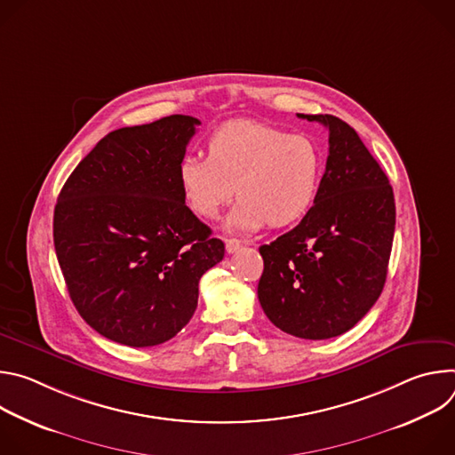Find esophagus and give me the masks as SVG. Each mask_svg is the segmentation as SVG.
<instances>
[{
	"mask_svg": "<svg viewBox=\"0 0 455 455\" xmlns=\"http://www.w3.org/2000/svg\"><path fill=\"white\" fill-rule=\"evenodd\" d=\"M241 246H243V241H241V239H235V237L225 239V248H227V251H228V253L237 251Z\"/></svg>",
	"mask_w": 455,
	"mask_h": 455,
	"instance_id": "esophagus-1",
	"label": "esophagus"
}]
</instances>
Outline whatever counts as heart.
<instances>
[{"instance_id":"heart-1","label":"heart","mask_w":455,"mask_h":455,"mask_svg":"<svg viewBox=\"0 0 455 455\" xmlns=\"http://www.w3.org/2000/svg\"><path fill=\"white\" fill-rule=\"evenodd\" d=\"M326 160L307 135L253 122H227L211 135L207 158L187 155L178 181L188 209L214 220L234 200L230 230L283 228L299 223L313 209Z\"/></svg>"}]
</instances>
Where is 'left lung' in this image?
I'll return each mask as SVG.
<instances>
[{
  "label": "left lung",
  "instance_id": "8db88e82",
  "mask_svg": "<svg viewBox=\"0 0 455 455\" xmlns=\"http://www.w3.org/2000/svg\"><path fill=\"white\" fill-rule=\"evenodd\" d=\"M330 132L313 209L259 248L257 297L281 331L326 340L349 331L378 300L391 257L396 207L388 178L355 129L333 115H302Z\"/></svg>",
  "mask_w": 455,
  "mask_h": 455
}]
</instances>
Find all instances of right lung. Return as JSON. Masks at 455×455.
I'll list each match as a JSON object with an SVG mask.
<instances>
[{
  "label": "right lung",
  "instance_id": "right-lung-1",
  "mask_svg": "<svg viewBox=\"0 0 455 455\" xmlns=\"http://www.w3.org/2000/svg\"><path fill=\"white\" fill-rule=\"evenodd\" d=\"M202 122L171 115L106 135L60 188L53 244L74 306L132 347L171 340L225 244L185 205L178 165Z\"/></svg>",
  "mask_w": 455,
  "mask_h": 455
}]
</instances>
